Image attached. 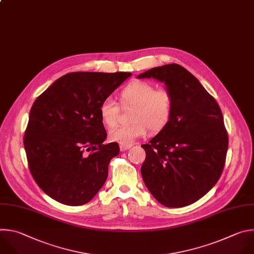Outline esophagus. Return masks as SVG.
<instances>
[{
    "label": "esophagus",
    "instance_id": "obj_1",
    "mask_svg": "<svg viewBox=\"0 0 254 254\" xmlns=\"http://www.w3.org/2000/svg\"><path fill=\"white\" fill-rule=\"evenodd\" d=\"M132 147V145H120V149L121 151H125V150H128Z\"/></svg>",
    "mask_w": 254,
    "mask_h": 254
}]
</instances>
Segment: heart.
<instances>
[{"label": "heart", "mask_w": 254, "mask_h": 254, "mask_svg": "<svg viewBox=\"0 0 254 254\" xmlns=\"http://www.w3.org/2000/svg\"><path fill=\"white\" fill-rule=\"evenodd\" d=\"M120 105L124 109L133 108L130 114L132 124L119 126L110 131L111 140L121 145L132 143L146 135L162 131L169 123L174 109V95L167 87L157 88L155 84L136 80L126 85L119 93ZM112 98H106L100 104L101 120L109 128L119 120L121 107Z\"/></svg>", "instance_id": "obj_1"}]
</instances>
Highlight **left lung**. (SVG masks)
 Masks as SVG:
<instances>
[{"instance_id": "1", "label": "left lung", "mask_w": 254, "mask_h": 254, "mask_svg": "<svg viewBox=\"0 0 254 254\" xmlns=\"http://www.w3.org/2000/svg\"><path fill=\"white\" fill-rule=\"evenodd\" d=\"M138 78L164 82L174 95L167 126L149 144L141 166L151 194L167 207L190 205L203 197L223 171L228 134L216 100L178 64L152 68Z\"/></svg>"}]
</instances>
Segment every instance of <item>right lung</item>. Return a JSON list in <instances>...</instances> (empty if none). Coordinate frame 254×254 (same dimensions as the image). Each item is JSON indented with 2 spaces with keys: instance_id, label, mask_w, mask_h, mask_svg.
<instances>
[{
  "instance_id": "right-lung-1",
  "label": "right lung",
  "mask_w": 254,
  "mask_h": 254,
  "mask_svg": "<svg viewBox=\"0 0 254 254\" xmlns=\"http://www.w3.org/2000/svg\"><path fill=\"white\" fill-rule=\"evenodd\" d=\"M132 74L73 72L56 80L34 102L24 135L30 172L38 186L62 204L89 202L108 176L116 142L99 107Z\"/></svg>"
}]
</instances>
